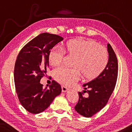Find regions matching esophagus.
<instances>
[{
  "label": "esophagus",
  "instance_id": "34e87169",
  "mask_svg": "<svg viewBox=\"0 0 132 132\" xmlns=\"http://www.w3.org/2000/svg\"><path fill=\"white\" fill-rule=\"evenodd\" d=\"M61 89H62V91L63 92H66V91H67L68 89H68V87L65 86H61Z\"/></svg>",
  "mask_w": 132,
  "mask_h": 132
}]
</instances>
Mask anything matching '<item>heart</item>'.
I'll return each instance as SVG.
<instances>
[{
    "mask_svg": "<svg viewBox=\"0 0 132 132\" xmlns=\"http://www.w3.org/2000/svg\"><path fill=\"white\" fill-rule=\"evenodd\" d=\"M64 50L69 55L75 56L73 66L75 68L59 67L55 69L54 78L64 85H72L80 76V70L84 78L92 80L96 78L108 65V51L93 40L71 39L65 43ZM64 50L58 46L51 49L48 54V61L52 66H58L62 62Z\"/></svg>",
    "mask_w": 132,
    "mask_h": 132,
    "instance_id": "1",
    "label": "heart"
}]
</instances>
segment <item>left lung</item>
Returning a JSON list of instances; mask_svg holds the SVG:
<instances>
[{
    "instance_id": "8db88e82",
    "label": "left lung",
    "mask_w": 132,
    "mask_h": 132,
    "mask_svg": "<svg viewBox=\"0 0 132 132\" xmlns=\"http://www.w3.org/2000/svg\"><path fill=\"white\" fill-rule=\"evenodd\" d=\"M109 61L105 69L94 80L84 84L86 90L79 92V100L75 109L80 115L91 117L106 106L117 83L118 64L117 55L109 43L108 44ZM87 92L88 97H84Z\"/></svg>"
}]
</instances>
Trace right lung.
<instances>
[{"label":"right lung","mask_w":132,"mask_h":132,"mask_svg":"<svg viewBox=\"0 0 132 132\" xmlns=\"http://www.w3.org/2000/svg\"><path fill=\"white\" fill-rule=\"evenodd\" d=\"M63 39L58 35L42 33L24 45L17 55L14 72L15 90L21 104L31 113L46 109L61 92L60 84L55 80L49 89H44L40 81L49 66V52Z\"/></svg>","instance_id":"add662e5"}]
</instances>
